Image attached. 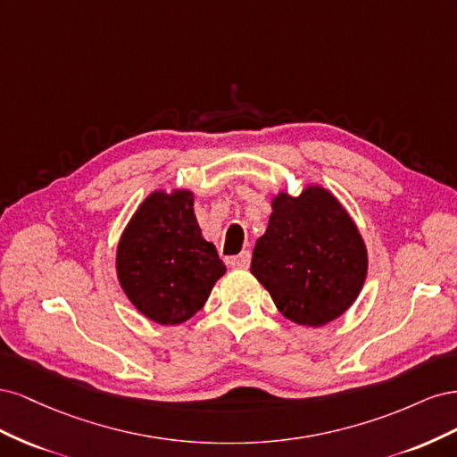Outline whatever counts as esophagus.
Returning a JSON list of instances; mask_svg holds the SVG:
<instances>
[{
    "instance_id": "1",
    "label": "esophagus",
    "mask_w": 457,
    "mask_h": 457,
    "mask_svg": "<svg viewBox=\"0 0 457 457\" xmlns=\"http://www.w3.org/2000/svg\"><path fill=\"white\" fill-rule=\"evenodd\" d=\"M250 261H252L250 252H242L240 255L230 257L228 262H230L232 269H247V267H250Z\"/></svg>"
}]
</instances>
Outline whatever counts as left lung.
<instances>
[{"mask_svg":"<svg viewBox=\"0 0 457 457\" xmlns=\"http://www.w3.org/2000/svg\"><path fill=\"white\" fill-rule=\"evenodd\" d=\"M252 255V274L276 309L299 326L337 320L361 295L368 274L366 242L334 192L307 185L299 196L280 190Z\"/></svg>","mask_w":457,"mask_h":457,"instance_id":"left-lung-1","label":"left lung"}]
</instances>
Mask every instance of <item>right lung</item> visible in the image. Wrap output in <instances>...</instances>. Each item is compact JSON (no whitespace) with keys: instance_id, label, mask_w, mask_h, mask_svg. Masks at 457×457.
Here are the masks:
<instances>
[{"instance_id":"add662e5","label":"right lung","mask_w":457,"mask_h":457,"mask_svg":"<svg viewBox=\"0 0 457 457\" xmlns=\"http://www.w3.org/2000/svg\"><path fill=\"white\" fill-rule=\"evenodd\" d=\"M225 272L215 245L202 237L190 188L150 192L116 247L121 292L160 326H177L195 316Z\"/></svg>"}]
</instances>
